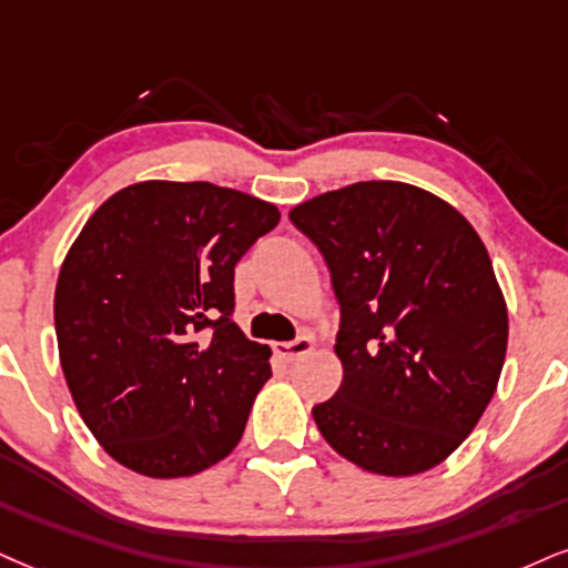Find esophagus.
Here are the masks:
<instances>
[{
  "label": "esophagus",
  "mask_w": 568,
  "mask_h": 568,
  "mask_svg": "<svg viewBox=\"0 0 568 568\" xmlns=\"http://www.w3.org/2000/svg\"><path fill=\"white\" fill-rule=\"evenodd\" d=\"M311 349H313V337H307V334L292 342H278V345H273V353H276L284 363H295L303 358V355L311 353Z\"/></svg>",
  "instance_id": "esophagus-1"
}]
</instances>
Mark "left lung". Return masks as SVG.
Returning <instances> with one entry per match:
<instances>
[{
    "instance_id": "obj_1",
    "label": "left lung",
    "mask_w": 568,
    "mask_h": 568,
    "mask_svg": "<svg viewBox=\"0 0 568 568\" xmlns=\"http://www.w3.org/2000/svg\"><path fill=\"white\" fill-rule=\"evenodd\" d=\"M324 255L339 303L342 384L313 405L342 458L384 477L429 471L498 387L506 300L464 215L400 181H358L290 213Z\"/></svg>"
}]
</instances>
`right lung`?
Here are the masks:
<instances>
[{
  "instance_id": "obj_1",
  "label": "right lung",
  "mask_w": 568,
  "mask_h": 568,
  "mask_svg": "<svg viewBox=\"0 0 568 568\" xmlns=\"http://www.w3.org/2000/svg\"><path fill=\"white\" fill-rule=\"evenodd\" d=\"M282 213L207 181H142L81 229L54 332L83 424L118 464L192 477L234 450L271 349L234 324V265Z\"/></svg>"
}]
</instances>
